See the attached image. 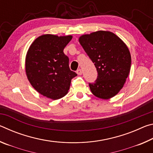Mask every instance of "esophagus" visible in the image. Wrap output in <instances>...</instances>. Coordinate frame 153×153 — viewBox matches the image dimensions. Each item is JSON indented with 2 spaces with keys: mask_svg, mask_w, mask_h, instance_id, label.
Wrapping results in <instances>:
<instances>
[{
  "mask_svg": "<svg viewBox=\"0 0 153 153\" xmlns=\"http://www.w3.org/2000/svg\"><path fill=\"white\" fill-rule=\"evenodd\" d=\"M76 73L78 74V75H82V71L81 69H78L76 71Z\"/></svg>",
  "mask_w": 153,
  "mask_h": 153,
  "instance_id": "34e87169",
  "label": "esophagus"
}]
</instances>
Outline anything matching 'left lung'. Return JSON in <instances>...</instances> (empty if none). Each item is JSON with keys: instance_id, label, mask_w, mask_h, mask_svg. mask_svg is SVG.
I'll use <instances>...</instances> for the list:
<instances>
[{"instance_id": "8db88e82", "label": "left lung", "mask_w": 153, "mask_h": 153, "mask_svg": "<svg viewBox=\"0 0 153 153\" xmlns=\"http://www.w3.org/2000/svg\"><path fill=\"white\" fill-rule=\"evenodd\" d=\"M80 45L97 71V78L89 83L92 94L102 99L114 97L122 88L130 71L131 56L118 36L106 31L83 35Z\"/></svg>"}]
</instances>
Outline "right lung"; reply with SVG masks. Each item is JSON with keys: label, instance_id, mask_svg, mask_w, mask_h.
<instances>
[{"label": "right lung", "instance_id": "1", "mask_svg": "<svg viewBox=\"0 0 153 153\" xmlns=\"http://www.w3.org/2000/svg\"><path fill=\"white\" fill-rule=\"evenodd\" d=\"M71 38V36H41L27 51L25 71L28 80L40 94L51 99L65 96L71 79L77 76L69 69V58L63 53Z\"/></svg>", "mask_w": 153, "mask_h": 153}]
</instances>
